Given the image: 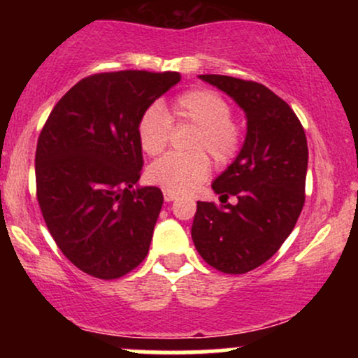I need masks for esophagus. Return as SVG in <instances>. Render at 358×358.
I'll list each match as a JSON object with an SVG mask.
<instances>
[{"instance_id":"34e87169","label":"esophagus","mask_w":358,"mask_h":358,"mask_svg":"<svg viewBox=\"0 0 358 358\" xmlns=\"http://www.w3.org/2000/svg\"><path fill=\"white\" fill-rule=\"evenodd\" d=\"M163 199H165V202H173V200L176 199V195L175 193H171V192H163Z\"/></svg>"}]
</instances>
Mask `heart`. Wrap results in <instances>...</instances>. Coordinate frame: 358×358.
<instances>
[{
    "instance_id": "1",
    "label": "heart",
    "mask_w": 358,
    "mask_h": 358,
    "mask_svg": "<svg viewBox=\"0 0 358 358\" xmlns=\"http://www.w3.org/2000/svg\"><path fill=\"white\" fill-rule=\"evenodd\" d=\"M231 104L210 89H192L180 94L171 104L170 116L162 106H150L138 122V141L148 156L165 150L175 124H193L187 141L190 153H168L146 171L148 180L171 193H188L208 176L210 156L215 166H225L236 158L242 145V129L231 117Z\"/></svg>"
}]
</instances>
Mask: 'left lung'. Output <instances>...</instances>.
<instances>
[{"instance_id":"8db88e82","label":"left lung","mask_w":358,"mask_h":358,"mask_svg":"<svg viewBox=\"0 0 358 358\" xmlns=\"http://www.w3.org/2000/svg\"><path fill=\"white\" fill-rule=\"evenodd\" d=\"M232 97L248 117L244 146L212 183L220 207L196 202L192 239L202 259L225 274H244L271 259L305 205L308 145L294 110L266 85L200 76ZM236 196V206L227 200Z\"/></svg>"}]
</instances>
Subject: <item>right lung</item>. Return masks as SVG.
Wrapping results in <instances>:
<instances>
[{
	"instance_id": "1",
	"label": "right lung",
	"mask_w": 358,
	"mask_h": 358,
	"mask_svg": "<svg viewBox=\"0 0 358 358\" xmlns=\"http://www.w3.org/2000/svg\"><path fill=\"white\" fill-rule=\"evenodd\" d=\"M178 72L94 73L57 102L36 143V200L64 256L99 279L138 268L150 250L163 205L141 176V114Z\"/></svg>"
}]
</instances>
